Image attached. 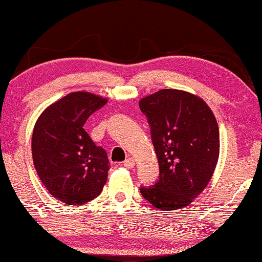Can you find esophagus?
Masks as SVG:
<instances>
[{
  "label": "esophagus",
  "instance_id": "obj_1",
  "mask_svg": "<svg viewBox=\"0 0 262 262\" xmlns=\"http://www.w3.org/2000/svg\"><path fill=\"white\" fill-rule=\"evenodd\" d=\"M123 165H124V167H127V169H132V167H134V165H135L134 159H132V158L127 159V160L123 162Z\"/></svg>",
  "mask_w": 262,
  "mask_h": 262
}]
</instances>
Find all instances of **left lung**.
I'll use <instances>...</instances> for the list:
<instances>
[{
    "label": "left lung",
    "mask_w": 262,
    "mask_h": 262,
    "mask_svg": "<svg viewBox=\"0 0 262 262\" xmlns=\"http://www.w3.org/2000/svg\"><path fill=\"white\" fill-rule=\"evenodd\" d=\"M148 118L160 176L141 196L160 210H180L207 187L219 158V128L196 95L164 89L139 101Z\"/></svg>",
    "instance_id": "1"
}]
</instances>
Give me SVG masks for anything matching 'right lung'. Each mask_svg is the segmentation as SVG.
Masks as SVG:
<instances>
[{"mask_svg": "<svg viewBox=\"0 0 262 262\" xmlns=\"http://www.w3.org/2000/svg\"><path fill=\"white\" fill-rule=\"evenodd\" d=\"M107 98L86 91L71 92L43 111L32 135L37 173L49 193L70 206L100 196L108 176L106 150L83 128Z\"/></svg>", "mask_w": 262, "mask_h": 262, "instance_id": "right-lung-1", "label": "right lung"}]
</instances>
